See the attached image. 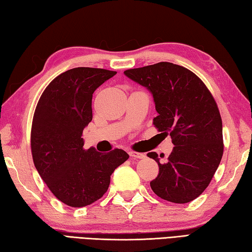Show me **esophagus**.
Here are the masks:
<instances>
[{"label": "esophagus", "mask_w": 252, "mask_h": 252, "mask_svg": "<svg viewBox=\"0 0 252 252\" xmlns=\"http://www.w3.org/2000/svg\"><path fill=\"white\" fill-rule=\"evenodd\" d=\"M129 155L132 157V158H136V159H143V158H145V157H146L145 154H142V153H137V152H134V151L129 152Z\"/></svg>", "instance_id": "1"}]
</instances>
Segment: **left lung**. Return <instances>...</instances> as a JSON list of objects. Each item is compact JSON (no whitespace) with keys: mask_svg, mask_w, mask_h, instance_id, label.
I'll return each mask as SVG.
<instances>
[{"mask_svg":"<svg viewBox=\"0 0 252 252\" xmlns=\"http://www.w3.org/2000/svg\"><path fill=\"white\" fill-rule=\"evenodd\" d=\"M149 90L158 116L153 123L169 134L174 149L166 162L151 152L159 174L151 181L156 195L188 203L208 188L223 156V125L213 96L194 73L169 62L125 71Z\"/></svg>","mask_w":252,"mask_h":252,"instance_id":"8db88e82","label":"left lung"}]
</instances>
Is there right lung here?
I'll list each match as a JSON object with an SVG mask.
<instances>
[{
	"instance_id": "obj_1",
	"label": "right lung",
	"mask_w": 252,
	"mask_h": 252,
	"mask_svg": "<svg viewBox=\"0 0 252 252\" xmlns=\"http://www.w3.org/2000/svg\"><path fill=\"white\" fill-rule=\"evenodd\" d=\"M117 72L75 67L57 76L42 93L32 126L33 164L58 200L83 208L100 199L110 176L129 155L84 150L83 130L93 119V94Z\"/></svg>"
}]
</instances>
